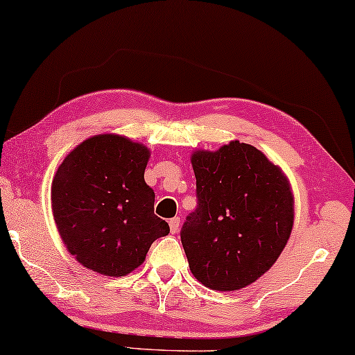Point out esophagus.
Listing matches in <instances>:
<instances>
[{"mask_svg":"<svg viewBox=\"0 0 355 355\" xmlns=\"http://www.w3.org/2000/svg\"><path fill=\"white\" fill-rule=\"evenodd\" d=\"M179 225H181V220H179V217H173V219H170V232L173 234L178 233Z\"/></svg>","mask_w":355,"mask_h":355,"instance_id":"1","label":"esophagus"}]
</instances>
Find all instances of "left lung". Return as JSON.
Here are the masks:
<instances>
[{"instance_id": "left-lung-1", "label": "left lung", "mask_w": 355, "mask_h": 355, "mask_svg": "<svg viewBox=\"0 0 355 355\" xmlns=\"http://www.w3.org/2000/svg\"><path fill=\"white\" fill-rule=\"evenodd\" d=\"M196 209L181 230L192 275L212 291H238L268 271L293 227L286 174L254 146L232 141L192 155Z\"/></svg>"}]
</instances>
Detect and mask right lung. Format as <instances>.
<instances>
[{
	"label": "right lung",
	"mask_w": 355,
	"mask_h": 355,
	"mask_svg": "<svg viewBox=\"0 0 355 355\" xmlns=\"http://www.w3.org/2000/svg\"><path fill=\"white\" fill-rule=\"evenodd\" d=\"M150 150L121 135H96L64 157L52 181V212L74 259L105 276H125L143 263L170 225L154 214L144 181Z\"/></svg>",
	"instance_id": "add662e5"
}]
</instances>
